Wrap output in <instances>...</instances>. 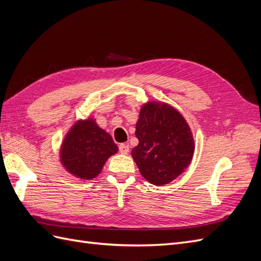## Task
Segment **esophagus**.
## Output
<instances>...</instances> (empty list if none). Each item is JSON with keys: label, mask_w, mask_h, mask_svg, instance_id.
Returning a JSON list of instances; mask_svg holds the SVG:
<instances>
[{"label": "esophagus", "mask_w": 261, "mask_h": 261, "mask_svg": "<svg viewBox=\"0 0 261 261\" xmlns=\"http://www.w3.org/2000/svg\"><path fill=\"white\" fill-rule=\"evenodd\" d=\"M118 148H120V152L123 154H127L129 151V146L127 144H121Z\"/></svg>", "instance_id": "1"}]
</instances>
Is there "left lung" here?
Here are the masks:
<instances>
[{
  "label": "left lung",
  "mask_w": 261,
  "mask_h": 261,
  "mask_svg": "<svg viewBox=\"0 0 261 261\" xmlns=\"http://www.w3.org/2000/svg\"><path fill=\"white\" fill-rule=\"evenodd\" d=\"M135 135L139 144L132 156L140 174L153 185L171 183L193 160L192 129L184 116L165 102L148 101L141 106Z\"/></svg>",
  "instance_id": "obj_1"
}]
</instances>
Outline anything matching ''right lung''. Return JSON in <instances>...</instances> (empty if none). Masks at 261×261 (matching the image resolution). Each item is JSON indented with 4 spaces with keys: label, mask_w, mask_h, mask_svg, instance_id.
<instances>
[{
    "label": "right lung",
    "mask_w": 261,
    "mask_h": 261,
    "mask_svg": "<svg viewBox=\"0 0 261 261\" xmlns=\"http://www.w3.org/2000/svg\"><path fill=\"white\" fill-rule=\"evenodd\" d=\"M118 148L111 135L93 117L78 120L69 128L60 147V161L69 174L90 180L97 177Z\"/></svg>",
    "instance_id": "1"
}]
</instances>
